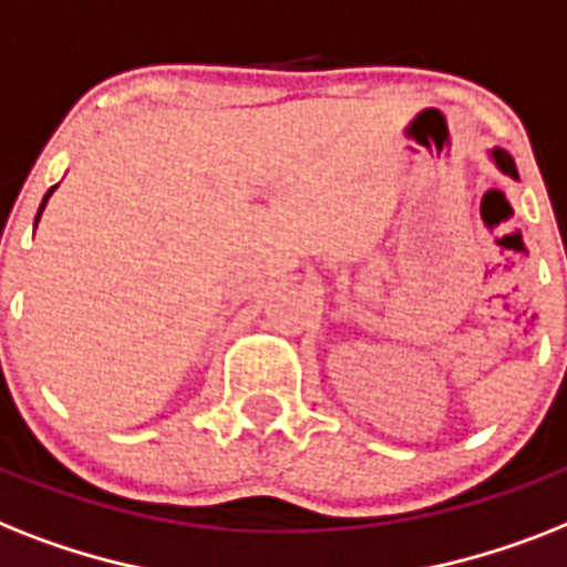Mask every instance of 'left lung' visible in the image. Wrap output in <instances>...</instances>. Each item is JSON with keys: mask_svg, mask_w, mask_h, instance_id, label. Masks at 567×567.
Wrapping results in <instances>:
<instances>
[{"mask_svg": "<svg viewBox=\"0 0 567 567\" xmlns=\"http://www.w3.org/2000/svg\"><path fill=\"white\" fill-rule=\"evenodd\" d=\"M489 156H492V163L498 165L501 172L509 174V177H513V179H518V172H515L513 156H509L507 151H504V148H495V151H489Z\"/></svg>", "mask_w": 567, "mask_h": 567, "instance_id": "left-lung-1", "label": "left lung"}]
</instances>
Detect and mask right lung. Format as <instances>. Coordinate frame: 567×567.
<instances>
[{
	"label": "right lung",
	"mask_w": 567,
	"mask_h": 567,
	"mask_svg": "<svg viewBox=\"0 0 567 567\" xmlns=\"http://www.w3.org/2000/svg\"><path fill=\"white\" fill-rule=\"evenodd\" d=\"M54 188H58V186H52V188H49V192H45V197H43V204H40V212H37V218H34V227H37V220H40V215H43L45 204H49V197H52V192H54Z\"/></svg>",
	"instance_id": "add662e5"
}]
</instances>
